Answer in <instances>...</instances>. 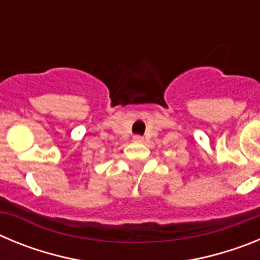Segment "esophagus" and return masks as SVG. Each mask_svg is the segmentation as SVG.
I'll return each instance as SVG.
<instances>
[{
    "label": "esophagus",
    "instance_id": "obj_1",
    "mask_svg": "<svg viewBox=\"0 0 260 260\" xmlns=\"http://www.w3.org/2000/svg\"><path fill=\"white\" fill-rule=\"evenodd\" d=\"M133 141H134V142H143V138L139 137V135H135V137L133 138Z\"/></svg>",
    "mask_w": 260,
    "mask_h": 260
}]
</instances>
